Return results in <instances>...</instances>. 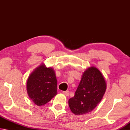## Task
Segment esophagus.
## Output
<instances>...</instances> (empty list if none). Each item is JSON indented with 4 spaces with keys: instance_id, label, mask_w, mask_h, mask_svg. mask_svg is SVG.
I'll list each match as a JSON object with an SVG mask.
<instances>
[{
    "instance_id": "esophagus-1",
    "label": "esophagus",
    "mask_w": 130,
    "mask_h": 130,
    "mask_svg": "<svg viewBox=\"0 0 130 130\" xmlns=\"http://www.w3.org/2000/svg\"><path fill=\"white\" fill-rule=\"evenodd\" d=\"M62 93H63V94H65V96H69V91H63Z\"/></svg>"
}]
</instances>
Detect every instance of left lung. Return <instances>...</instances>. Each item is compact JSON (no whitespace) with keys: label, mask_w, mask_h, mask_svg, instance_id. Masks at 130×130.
I'll list each match as a JSON object with an SVG mask.
<instances>
[{"label":"left lung","mask_w":130,"mask_h":130,"mask_svg":"<svg viewBox=\"0 0 130 130\" xmlns=\"http://www.w3.org/2000/svg\"><path fill=\"white\" fill-rule=\"evenodd\" d=\"M106 90V83L101 72L91 67L83 73L74 96L69 100L71 111L82 115L92 111L102 100Z\"/></svg>","instance_id":"obj_1"}]
</instances>
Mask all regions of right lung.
I'll return each mask as SVG.
<instances>
[{"label": "right lung", "instance_id": "right-lung-1", "mask_svg": "<svg viewBox=\"0 0 130 130\" xmlns=\"http://www.w3.org/2000/svg\"><path fill=\"white\" fill-rule=\"evenodd\" d=\"M57 86L54 70L41 65L28 77L27 91L32 102L41 106L46 104L57 94Z\"/></svg>", "mask_w": 130, "mask_h": 130}]
</instances>
